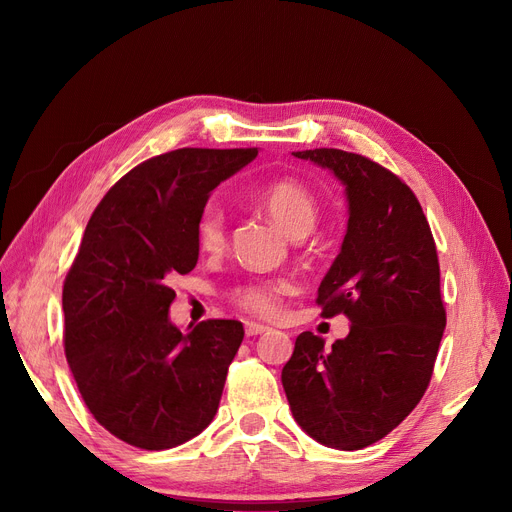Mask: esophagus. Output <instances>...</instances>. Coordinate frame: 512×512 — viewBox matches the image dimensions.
Here are the masks:
<instances>
[{
    "mask_svg": "<svg viewBox=\"0 0 512 512\" xmlns=\"http://www.w3.org/2000/svg\"><path fill=\"white\" fill-rule=\"evenodd\" d=\"M267 330H270V328L263 326V324H255V321H247V324H245L247 336H259V334H263V332H267Z\"/></svg>",
    "mask_w": 512,
    "mask_h": 512,
    "instance_id": "1",
    "label": "esophagus"
}]
</instances>
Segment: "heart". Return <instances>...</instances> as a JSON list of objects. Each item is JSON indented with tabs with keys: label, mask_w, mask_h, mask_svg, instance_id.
<instances>
[{
	"label": "heart",
	"mask_w": 512,
	"mask_h": 512,
	"mask_svg": "<svg viewBox=\"0 0 512 512\" xmlns=\"http://www.w3.org/2000/svg\"><path fill=\"white\" fill-rule=\"evenodd\" d=\"M265 213L292 238L305 236L317 220L319 205L309 188L297 180H280L267 186L259 197ZM197 242L201 251L218 253L226 245V211L220 203H207L197 222ZM288 290L286 280H253L234 288L232 299L238 307L261 317L280 311Z\"/></svg>",
	"instance_id": "obj_1"
}]
</instances>
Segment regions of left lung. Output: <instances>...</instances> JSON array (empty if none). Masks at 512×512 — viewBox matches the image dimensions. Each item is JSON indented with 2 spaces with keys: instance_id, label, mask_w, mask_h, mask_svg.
<instances>
[{
  "instance_id": "left-lung-1",
  "label": "left lung",
  "mask_w": 512,
  "mask_h": 512,
  "mask_svg": "<svg viewBox=\"0 0 512 512\" xmlns=\"http://www.w3.org/2000/svg\"><path fill=\"white\" fill-rule=\"evenodd\" d=\"M344 186L348 224L317 288L321 315L351 332L326 351L299 334L282 386L294 421L319 444L361 450L421 400L446 328L436 242L411 188L375 161L340 149L294 151Z\"/></svg>"
}]
</instances>
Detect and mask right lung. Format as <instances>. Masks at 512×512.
I'll return each mask as SVG.
<instances>
[{
	"label": "right lung",
	"mask_w": 512,
	"mask_h": 512,
	"mask_svg": "<svg viewBox=\"0 0 512 512\" xmlns=\"http://www.w3.org/2000/svg\"><path fill=\"white\" fill-rule=\"evenodd\" d=\"M257 153L184 147L151 157L91 215L62 292L64 351L85 405L126 444L174 448L218 411L245 330L207 319L180 332L170 282L197 265V222L213 188Z\"/></svg>",
	"instance_id": "1"
}]
</instances>
